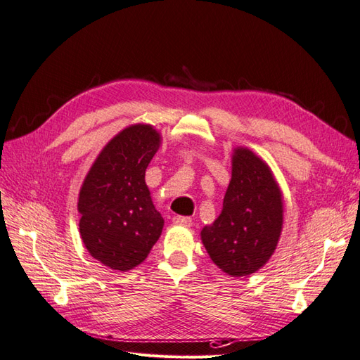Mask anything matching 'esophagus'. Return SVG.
Instances as JSON below:
<instances>
[{
  "mask_svg": "<svg viewBox=\"0 0 360 360\" xmlns=\"http://www.w3.org/2000/svg\"><path fill=\"white\" fill-rule=\"evenodd\" d=\"M172 221H174V224L191 226V223H192V218H189V217H181V215H175V217L172 218Z\"/></svg>",
  "mask_w": 360,
  "mask_h": 360,
  "instance_id": "34e87169",
  "label": "esophagus"
}]
</instances>
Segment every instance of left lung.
Here are the masks:
<instances>
[{
    "instance_id": "left-lung-1",
    "label": "left lung",
    "mask_w": 360,
    "mask_h": 360,
    "mask_svg": "<svg viewBox=\"0 0 360 360\" xmlns=\"http://www.w3.org/2000/svg\"><path fill=\"white\" fill-rule=\"evenodd\" d=\"M283 218V194L269 165L248 148H235L221 214L201 229L210 259L231 276L255 274L274 255Z\"/></svg>"
}]
</instances>
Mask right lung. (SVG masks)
Listing matches in <instances>:
<instances>
[{
  "label": "right lung",
  "instance_id": "add662e5",
  "mask_svg": "<svg viewBox=\"0 0 360 360\" xmlns=\"http://www.w3.org/2000/svg\"><path fill=\"white\" fill-rule=\"evenodd\" d=\"M160 139L151 125L122 129L105 145L79 192L84 246L112 270L137 267L162 233L165 221L145 183V171Z\"/></svg>",
  "mask_w": 360,
  "mask_h": 360
}]
</instances>
